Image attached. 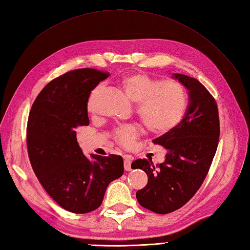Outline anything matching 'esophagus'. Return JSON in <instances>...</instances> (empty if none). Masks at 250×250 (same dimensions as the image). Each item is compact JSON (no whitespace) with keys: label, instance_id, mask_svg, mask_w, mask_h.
Segmentation results:
<instances>
[{"label":"esophagus","instance_id":"34e87169","mask_svg":"<svg viewBox=\"0 0 250 250\" xmlns=\"http://www.w3.org/2000/svg\"><path fill=\"white\" fill-rule=\"evenodd\" d=\"M124 159H125V161H124L125 169V171H130V169H131V163H132V158L129 157V156H125Z\"/></svg>","mask_w":250,"mask_h":250}]
</instances>
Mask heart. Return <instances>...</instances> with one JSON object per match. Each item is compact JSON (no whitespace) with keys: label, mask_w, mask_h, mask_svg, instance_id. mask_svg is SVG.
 Returning a JSON list of instances; mask_svg holds the SVG:
<instances>
[{"label":"heart","mask_w":250,"mask_h":250,"mask_svg":"<svg viewBox=\"0 0 250 250\" xmlns=\"http://www.w3.org/2000/svg\"><path fill=\"white\" fill-rule=\"evenodd\" d=\"M122 92L131 102L137 104L136 113L145 128L152 133H166L182 120L186 109V94L177 83L171 81L158 82L145 74L134 73L119 81ZM99 88L94 89L88 100V110L93 108V101ZM115 140L122 146H130L137 136L139 130L128 125L115 132Z\"/></svg>","instance_id":"heart-1"}]
</instances>
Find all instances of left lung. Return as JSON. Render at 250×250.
Wrapping results in <instances>:
<instances>
[{
    "mask_svg": "<svg viewBox=\"0 0 250 250\" xmlns=\"http://www.w3.org/2000/svg\"><path fill=\"white\" fill-rule=\"evenodd\" d=\"M172 77L188 90L189 104L182 121L152 141L166 148V160L157 167L146 159L132 163L148 176L136 199L157 214L172 213L195 194L208 173L220 134L218 108L208 90L198 79L184 74Z\"/></svg>",
    "mask_w": 250,
    "mask_h": 250,
    "instance_id": "8db88e82",
    "label": "left lung"
}]
</instances>
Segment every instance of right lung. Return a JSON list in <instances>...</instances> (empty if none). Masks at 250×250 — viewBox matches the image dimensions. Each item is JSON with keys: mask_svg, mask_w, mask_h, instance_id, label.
Returning a JSON list of instances; mask_svg holds the SVG:
<instances>
[{"mask_svg": "<svg viewBox=\"0 0 250 250\" xmlns=\"http://www.w3.org/2000/svg\"><path fill=\"white\" fill-rule=\"evenodd\" d=\"M108 73L79 68L47 83L29 114L26 146L32 168L46 192L75 214L97 209L106 188L124 174L121 156L83 153L76 129L88 125V99Z\"/></svg>", "mask_w": 250, "mask_h": 250, "instance_id": "1", "label": "right lung"}]
</instances>
